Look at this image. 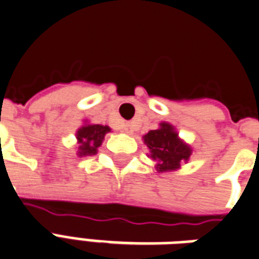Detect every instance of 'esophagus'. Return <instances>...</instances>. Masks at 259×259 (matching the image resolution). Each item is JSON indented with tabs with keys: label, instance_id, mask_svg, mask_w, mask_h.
I'll return each mask as SVG.
<instances>
[{
	"label": "esophagus",
	"instance_id": "34e87169",
	"mask_svg": "<svg viewBox=\"0 0 259 259\" xmlns=\"http://www.w3.org/2000/svg\"><path fill=\"white\" fill-rule=\"evenodd\" d=\"M122 131L125 132V134H134V125H132L131 122H125L122 125Z\"/></svg>",
	"mask_w": 259,
	"mask_h": 259
}]
</instances>
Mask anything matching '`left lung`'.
<instances>
[{
	"instance_id": "8db88e82",
	"label": "left lung",
	"mask_w": 259,
	"mask_h": 259,
	"mask_svg": "<svg viewBox=\"0 0 259 259\" xmlns=\"http://www.w3.org/2000/svg\"><path fill=\"white\" fill-rule=\"evenodd\" d=\"M145 143L150 149V157L157 160V171H172L190 157V148L185 145L174 131L172 125L161 122L158 130L145 135Z\"/></svg>"
}]
</instances>
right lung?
I'll use <instances>...</instances> for the list:
<instances>
[{
    "label": "right lung",
    "instance_id": "obj_1",
    "mask_svg": "<svg viewBox=\"0 0 259 259\" xmlns=\"http://www.w3.org/2000/svg\"><path fill=\"white\" fill-rule=\"evenodd\" d=\"M110 128L107 125L94 124V125H84L77 131L78 139V154L80 156H92L96 154L98 148L102 145V141Z\"/></svg>",
    "mask_w": 259,
    "mask_h": 259
}]
</instances>
